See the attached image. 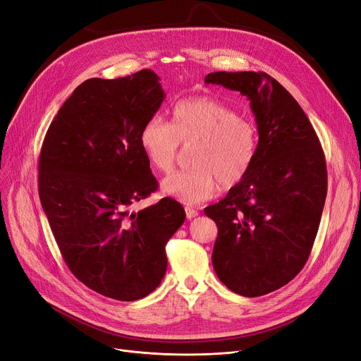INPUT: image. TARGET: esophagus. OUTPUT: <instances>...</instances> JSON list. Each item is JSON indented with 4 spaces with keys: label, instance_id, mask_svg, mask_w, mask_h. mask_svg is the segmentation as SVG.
<instances>
[{
    "label": "esophagus",
    "instance_id": "obj_1",
    "mask_svg": "<svg viewBox=\"0 0 361 361\" xmlns=\"http://www.w3.org/2000/svg\"><path fill=\"white\" fill-rule=\"evenodd\" d=\"M195 216H197V211H196V209H193V208H185V218H187V219H192V218H195Z\"/></svg>",
    "mask_w": 361,
    "mask_h": 361
}]
</instances>
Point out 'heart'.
Segmentation results:
<instances>
[{"mask_svg": "<svg viewBox=\"0 0 361 361\" xmlns=\"http://www.w3.org/2000/svg\"><path fill=\"white\" fill-rule=\"evenodd\" d=\"M257 125L212 97L180 100L172 109L171 123L150 118L140 131L147 162L159 172H169L180 153V145L193 146L190 168L168 176L164 190L185 205L211 199L218 187L233 189L252 168L258 152Z\"/></svg>", "mask_w": 361, "mask_h": 361, "instance_id": "1", "label": "heart"}]
</instances>
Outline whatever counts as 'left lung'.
I'll use <instances>...</instances> for the list:
<instances>
[{
	"label": "left lung",
	"mask_w": 361,
	"mask_h": 361,
	"mask_svg": "<svg viewBox=\"0 0 361 361\" xmlns=\"http://www.w3.org/2000/svg\"><path fill=\"white\" fill-rule=\"evenodd\" d=\"M205 84L240 91L259 135L246 178L205 214L218 227L212 265L242 296L270 293L302 270L319 230L327 169L302 107L264 72H214Z\"/></svg>",
	"instance_id": "1"
}]
</instances>
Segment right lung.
I'll list each match as a JSON object with an SVG mask.
<instances>
[{
  "label": "right lung",
  "instance_id": "right-lung-1",
  "mask_svg": "<svg viewBox=\"0 0 361 361\" xmlns=\"http://www.w3.org/2000/svg\"><path fill=\"white\" fill-rule=\"evenodd\" d=\"M165 99L150 69L75 88L45 134L38 190L72 274L118 301L142 300L161 285L165 245L185 219L171 197L140 211L158 189L140 131Z\"/></svg>",
  "mask_w": 361,
  "mask_h": 361
}]
</instances>
